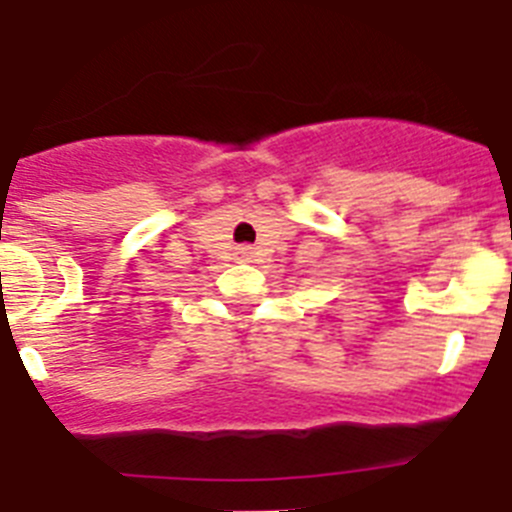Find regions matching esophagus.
<instances>
[{
  "instance_id": "1",
  "label": "esophagus",
  "mask_w": 512,
  "mask_h": 512,
  "mask_svg": "<svg viewBox=\"0 0 512 512\" xmlns=\"http://www.w3.org/2000/svg\"><path fill=\"white\" fill-rule=\"evenodd\" d=\"M243 253H248V248H246V251H243Z\"/></svg>"
}]
</instances>
